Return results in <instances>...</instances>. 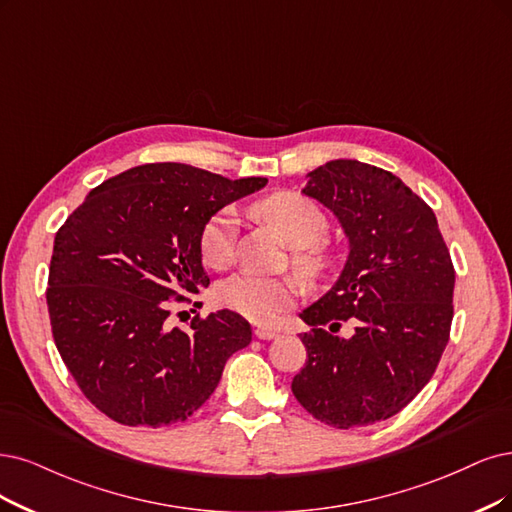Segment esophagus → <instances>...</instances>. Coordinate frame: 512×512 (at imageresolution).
<instances>
[{"label": "esophagus", "instance_id": "esophagus-1", "mask_svg": "<svg viewBox=\"0 0 512 512\" xmlns=\"http://www.w3.org/2000/svg\"><path fill=\"white\" fill-rule=\"evenodd\" d=\"M253 333H255V337H259V339H274V337H278V331L268 329V327H255Z\"/></svg>", "mask_w": 512, "mask_h": 512}]
</instances>
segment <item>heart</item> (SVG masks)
<instances>
[{
	"instance_id": "obj_1",
	"label": "heart",
	"mask_w": 512,
	"mask_h": 512,
	"mask_svg": "<svg viewBox=\"0 0 512 512\" xmlns=\"http://www.w3.org/2000/svg\"><path fill=\"white\" fill-rule=\"evenodd\" d=\"M255 213L266 221L289 249H295L293 263L306 280H316L329 268V255L318 242L329 230L327 215L316 202L295 192H278L255 204ZM236 217L230 208L208 217L200 230V257L215 270L230 266L234 257ZM297 297L291 278H263L255 274H236L219 289V301L257 325H270Z\"/></svg>"
}]
</instances>
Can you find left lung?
Returning a JSON list of instances; mask_svg holds the SVG:
<instances>
[{"label": "left lung", "mask_w": 512, "mask_h": 512, "mask_svg": "<svg viewBox=\"0 0 512 512\" xmlns=\"http://www.w3.org/2000/svg\"><path fill=\"white\" fill-rule=\"evenodd\" d=\"M306 177L301 194L342 225L348 259L299 314L312 331L291 390L316 420L348 430L392 418L430 382L449 342L456 272L432 208L396 175L331 160ZM346 319L353 335L335 336Z\"/></svg>", "instance_id": "1"}]
</instances>
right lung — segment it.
I'll return each instance as SVG.
<instances>
[{"instance_id":"obj_1","label":"right lung","mask_w":512,"mask_h":512,"mask_svg":"<svg viewBox=\"0 0 512 512\" xmlns=\"http://www.w3.org/2000/svg\"><path fill=\"white\" fill-rule=\"evenodd\" d=\"M266 183L143 164L94 187L56 232L46 291L54 344L107 418L151 428L187 420L227 358L251 344V325L232 310L196 316L189 331L166 318L170 297L211 282L198 246L206 219Z\"/></svg>"}]
</instances>
